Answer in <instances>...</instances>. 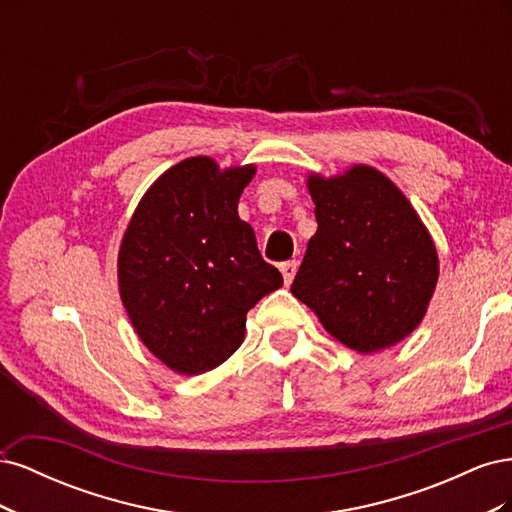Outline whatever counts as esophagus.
<instances>
[{
    "label": "esophagus",
    "instance_id": "1",
    "mask_svg": "<svg viewBox=\"0 0 512 512\" xmlns=\"http://www.w3.org/2000/svg\"><path fill=\"white\" fill-rule=\"evenodd\" d=\"M282 275H284V282H286V286L288 284H292V280H294V275H297V269H299V262L297 260H288V262H282Z\"/></svg>",
    "mask_w": 512,
    "mask_h": 512
}]
</instances>
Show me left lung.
I'll list each match as a JSON object with an SVG mask.
<instances>
[{
    "label": "left lung",
    "instance_id": "1",
    "mask_svg": "<svg viewBox=\"0 0 512 512\" xmlns=\"http://www.w3.org/2000/svg\"><path fill=\"white\" fill-rule=\"evenodd\" d=\"M316 235L290 292L348 348L371 354L408 337L423 320L438 282L427 228L376 168L307 181Z\"/></svg>",
    "mask_w": 512,
    "mask_h": 512
}]
</instances>
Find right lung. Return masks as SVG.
<instances>
[{
	"label": "right lung",
	"mask_w": 512,
	"mask_h": 512,
	"mask_svg": "<svg viewBox=\"0 0 512 512\" xmlns=\"http://www.w3.org/2000/svg\"><path fill=\"white\" fill-rule=\"evenodd\" d=\"M254 166L188 158L151 185L119 250V292L143 344L179 374H205L235 352L250 309L284 284L239 220Z\"/></svg>",
	"instance_id": "1"
}]
</instances>
